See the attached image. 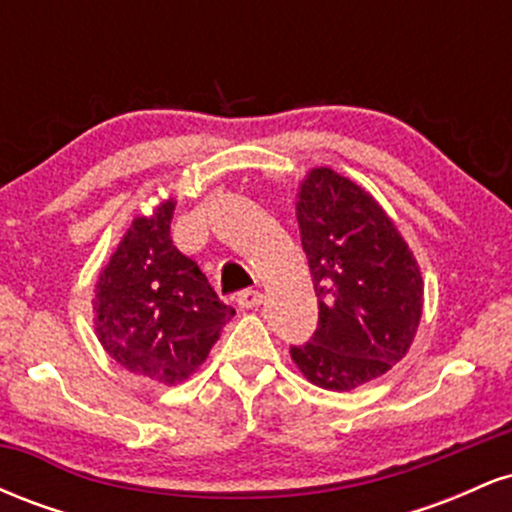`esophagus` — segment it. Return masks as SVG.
<instances>
[{
	"instance_id": "34e87169",
	"label": "esophagus",
	"mask_w": 512,
	"mask_h": 512,
	"mask_svg": "<svg viewBox=\"0 0 512 512\" xmlns=\"http://www.w3.org/2000/svg\"><path fill=\"white\" fill-rule=\"evenodd\" d=\"M262 303V293L260 291H243L238 293V305L243 310H252Z\"/></svg>"
}]
</instances>
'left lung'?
Returning <instances> with one entry per match:
<instances>
[{"label":"left lung","mask_w":512,"mask_h":512,"mask_svg":"<svg viewBox=\"0 0 512 512\" xmlns=\"http://www.w3.org/2000/svg\"><path fill=\"white\" fill-rule=\"evenodd\" d=\"M296 219L320 320L313 342L291 346V358L322 390H356L414 342L424 313L419 262L378 199L332 168L308 170Z\"/></svg>","instance_id":"8db88e82"}]
</instances>
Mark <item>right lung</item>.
<instances>
[{"label": "right lung", "instance_id": "right-lung-1", "mask_svg": "<svg viewBox=\"0 0 512 512\" xmlns=\"http://www.w3.org/2000/svg\"><path fill=\"white\" fill-rule=\"evenodd\" d=\"M173 209L168 197L151 216H134L93 296V327L108 356L161 385L185 383L236 315L170 240Z\"/></svg>", "mask_w": 512, "mask_h": 512}]
</instances>
